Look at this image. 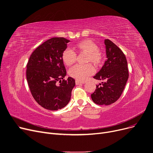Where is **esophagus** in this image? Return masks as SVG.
<instances>
[{"mask_svg":"<svg viewBox=\"0 0 153 153\" xmlns=\"http://www.w3.org/2000/svg\"><path fill=\"white\" fill-rule=\"evenodd\" d=\"M84 83H85L84 82H81V81H77V80H76V85L82 84H84Z\"/></svg>","mask_w":153,"mask_h":153,"instance_id":"34e87169","label":"esophagus"}]
</instances>
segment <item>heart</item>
Here are the masks:
<instances>
[{"mask_svg":"<svg viewBox=\"0 0 153 153\" xmlns=\"http://www.w3.org/2000/svg\"><path fill=\"white\" fill-rule=\"evenodd\" d=\"M76 50L81 53H87L86 62H92L95 65L99 66L103 61V54L99 50V46L91 39H85L76 45ZM62 58L64 63L69 66L76 61V53L69 48L63 51ZM95 72V68L91 64L85 65H77L72 67L69 71V75L77 81H84Z\"/></svg>","mask_w":153,"mask_h":153,"instance_id":"1","label":"heart"}]
</instances>
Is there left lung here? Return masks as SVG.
I'll return each instance as SVG.
<instances>
[{
    "label": "left lung",
    "instance_id": "8db88e82",
    "mask_svg": "<svg viewBox=\"0 0 153 153\" xmlns=\"http://www.w3.org/2000/svg\"><path fill=\"white\" fill-rule=\"evenodd\" d=\"M107 60L94 78L102 81L96 85L91 94L93 102L97 105H108L115 102L122 95L129 76L128 64L123 51L111 41H104Z\"/></svg>",
    "mask_w": 153,
    "mask_h": 153
}]
</instances>
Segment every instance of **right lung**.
Here are the masks:
<instances>
[{
	"instance_id": "add662e5",
	"label": "right lung",
	"mask_w": 153,
	"mask_h": 153,
	"mask_svg": "<svg viewBox=\"0 0 153 153\" xmlns=\"http://www.w3.org/2000/svg\"><path fill=\"white\" fill-rule=\"evenodd\" d=\"M69 42L62 37L47 40L32 53L27 63V79L31 93L45 109L58 110L70 101L76 82L71 77L63 79L66 71L62 58Z\"/></svg>"
}]
</instances>
